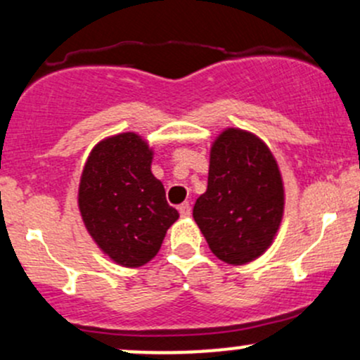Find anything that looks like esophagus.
I'll return each mask as SVG.
<instances>
[{
  "label": "esophagus",
  "instance_id": "esophagus-1",
  "mask_svg": "<svg viewBox=\"0 0 360 360\" xmlns=\"http://www.w3.org/2000/svg\"><path fill=\"white\" fill-rule=\"evenodd\" d=\"M179 213L183 217L191 215V205H189V201H184V203L179 205Z\"/></svg>",
  "mask_w": 360,
  "mask_h": 360
}]
</instances>
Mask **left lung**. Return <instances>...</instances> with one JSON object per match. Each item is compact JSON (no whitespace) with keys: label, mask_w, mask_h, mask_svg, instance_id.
<instances>
[{"label":"left lung","mask_w":360,"mask_h":360,"mask_svg":"<svg viewBox=\"0 0 360 360\" xmlns=\"http://www.w3.org/2000/svg\"><path fill=\"white\" fill-rule=\"evenodd\" d=\"M283 215V184L270 148L258 136L229 128L210 152L208 188L193 217L213 255L229 264L262 256Z\"/></svg>","instance_id":"obj_1"}]
</instances>
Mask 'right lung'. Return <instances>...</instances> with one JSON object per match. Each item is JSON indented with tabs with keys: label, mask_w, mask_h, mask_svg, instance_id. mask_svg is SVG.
Returning a JSON list of instances; mask_svg holds the SVG:
<instances>
[{
	"label": "right lung",
	"mask_w": 360,
	"mask_h": 360,
	"mask_svg": "<svg viewBox=\"0 0 360 360\" xmlns=\"http://www.w3.org/2000/svg\"><path fill=\"white\" fill-rule=\"evenodd\" d=\"M150 164L148 145L135 133H121L97 143L82 172L78 207L86 231L122 266L148 263L179 217Z\"/></svg>",
	"instance_id": "right-lung-1"
}]
</instances>
